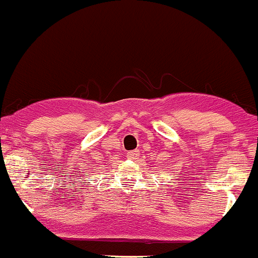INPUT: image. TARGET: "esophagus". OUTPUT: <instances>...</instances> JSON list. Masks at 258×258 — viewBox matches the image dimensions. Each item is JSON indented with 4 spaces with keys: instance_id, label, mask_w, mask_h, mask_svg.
Wrapping results in <instances>:
<instances>
[{
    "instance_id": "obj_1",
    "label": "esophagus",
    "mask_w": 258,
    "mask_h": 258,
    "mask_svg": "<svg viewBox=\"0 0 258 258\" xmlns=\"http://www.w3.org/2000/svg\"><path fill=\"white\" fill-rule=\"evenodd\" d=\"M138 155V151H129V153H127V158H129V159H134V158H136V156Z\"/></svg>"
}]
</instances>
